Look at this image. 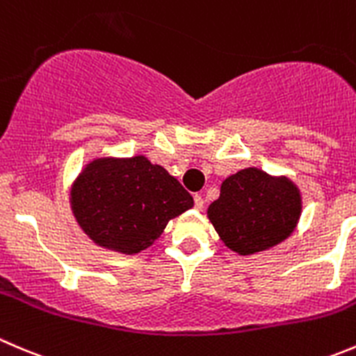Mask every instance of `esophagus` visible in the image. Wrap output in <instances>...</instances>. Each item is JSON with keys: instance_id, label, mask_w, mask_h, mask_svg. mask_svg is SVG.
I'll return each mask as SVG.
<instances>
[{"instance_id": "34e87169", "label": "esophagus", "mask_w": 356, "mask_h": 356, "mask_svg": "<svg viewBox=\"0 0 356 356\" xmlns=\"http://www.w3.org/2000/svg\"><path fill=\"white\" fill-rule=\"evenodd\" d=\"M193 204H195V209H202L204 207V199L200 195H195L193 197Z\"/></svg>"}]
</instances>
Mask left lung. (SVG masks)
Segmentation results:
<instances>
[{"instance_id":"left-lung-1","label":"left lung","mask_w":356,"mask_h":356,"mask_svg":"<svg viewBox=\"0 0 356 356\" xmlns=\"http://www.w3.org/2000/svg\"><path fill=\"white\" fill-rule=\"evenodd\" d=\"M301 211V192L294 181L245 168L221 183L207 218L228 249L249 256L291 237Z\"/></svg>"}]
</instances>
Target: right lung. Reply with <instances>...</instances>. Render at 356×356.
Here are the masks:
<instances>
[{"instance_id": "1", "label": "right lung", "mask_w": 356, "mask_h": 356, "mask_svg": "<svg viewBox=\"0 0 356 356\" xmlns=\"http://www.w3.org/2000/svg\"><path fill=\"white\" fill-rule=\"evenodd\" d=\"M70 209L84 234L121 254L145 251L193 199L163 166L145 156L97 157L70 186Z\"/></svg>"}]
</instances>
